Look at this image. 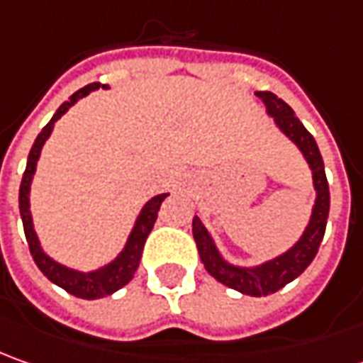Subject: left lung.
<instances>
[{"label":"left lung","instance_id":"obj_1","mask_svg":"<svg viewBox=\"0 0 363 363\" xmlns=\"http://www.w3.org/2000/svg\"><path fill=\"white\" fill-rule=\"evenodd\" d=\"M255 94L267 106V114L273 116L277 128L301 150V155L306 157L307 164L311 169L313 186H315V205L311 211L309 225L291 249H287L279 257L269 259L257 267H237L229 261H225L213 237L208 235L203 220L199 217L193 219V237L203 265L217 281L245 295L261 297V295L275 294L287 283L294 281L295 277H299L309 267L313 257L318 255L321 239L325 235L328 215H330V184L325 179V169L319 155L318 143L295 116L291 106L285 104L281 98H277L273 92H255Z\"/></svg>","mask_w":363,"mask_h":363}]
</instances>
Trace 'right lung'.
I'll use <instances>...</instances> for the list:
<instances>
[{"label":"right lung","mask_w":363,"mask_h":363,"mask_svg":"<svg viewBox=\"0 0 363 363\" xmlns=\"http://www.w3.org/2000/svg\"><path fill=\"white\" fill-rule=\"evenodd\" d=\"M100 86H102L100 82L84 86L78 92H74V94L69 96L68 102H64L62 106L57 108L52 120L38 134L32 150H30V157H28V167H26V172H23V179H21V184H19V215H21V220H23V231H26V239H28L30 253H32L35 265L40 267V271L44 273L50 281L56 283L57 287H62V289H66L68 294L82 297V299L106 297V295H112L114 291H118L120 287H124L126 283L130 281L132 277H134V273H136V269H138V263H140L146 237H148V233L152 231V227L157 223L160 205L169 196L167 193L157 194V196H152L143 206L138 219H136L134 227H132V233L128 235V241L124 245V249L120 251V255L114 261H110L104 267L84 273V271L66 267V265L57 263L52 257L44 253L42 245L38 241V235L33 231L32 213H30V186H32V179L33 174H35L38 158H40V152H42V146H44V143L50 138V134L54 130V122L62 118L68 112V108L74 106L80 98L88 96L92 90H98ZM102 88H108V86H102Z\"/></svg>","instance_id":"right-lung-1"}]
</instances>
